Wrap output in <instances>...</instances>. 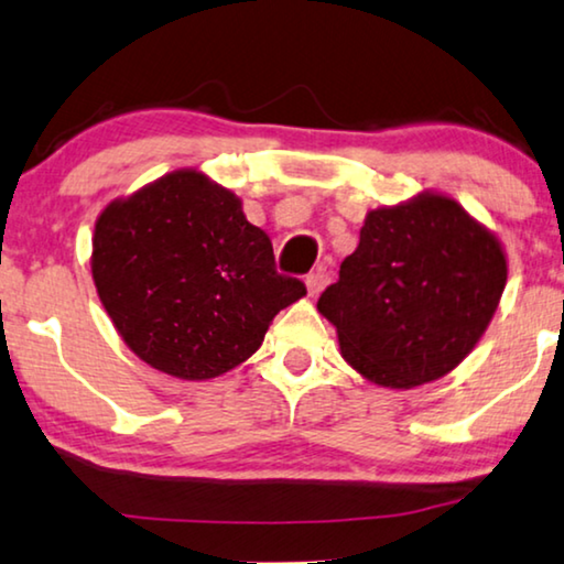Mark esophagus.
<instances>
[{"mask_svg": "<svg viewBox=\"0 0 564 564\" xmlns=\"http://www.w3.org/2000/svg\"><path fill=\"white\" fill-rule=\"evenodd\" d=\"M328 280H330V274H328L326 269H323V267H318V269H315V272L307 274V276H305V284H307V295H311V297L321 295V290L326 288Z\"/></svg>", "mask_w": 564, "mask_h": 564, "instance_id": "1", "label": "esophagus"}]
</instances>
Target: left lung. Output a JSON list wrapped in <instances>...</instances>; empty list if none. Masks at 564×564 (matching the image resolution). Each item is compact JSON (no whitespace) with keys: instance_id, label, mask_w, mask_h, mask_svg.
I'll return each instance as SVG.
<instances>
[{"instance_id":"8db88e82","label":"left lung","mask_w":564,"mask_h":564,"mask_svg":"<svg viewBox=\"0 0 564 564\" xmlns=\"http://www.w3.org/2000/svg\"><path fill=\"white\" fill-rule=\"evenodd\" d=\"M498 238L449 197L367 215L359 246L318 297L349 365L382 388L452 372L488 328L506 288Z\"/></svg>"}]
</instances>
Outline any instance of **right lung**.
I'll list each match as a JSON object with an SVG mask.
<instances>
[{
    "label": "right lung",
    "instance_id": "obj_1",
    "mask_svg": "<svg viewBox=\"0 0 564 564\" xmlns=\"http://www.w3.org/2000/svg\"><path fill=\"white\" fill-rule=\"evenodd\" d=\"M91 276L122 341L182 380L241 365L305 295L297 276L276 272L272 241L241 203L189 169L105 207Z\"/></svg>",
    "mask_w": 564,
    "mask_h": 564
}]
</instances>
